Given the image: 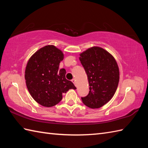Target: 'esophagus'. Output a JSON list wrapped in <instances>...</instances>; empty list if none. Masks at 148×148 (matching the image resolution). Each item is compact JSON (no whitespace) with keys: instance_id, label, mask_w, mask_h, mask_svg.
Returning a JSON list of instances; mask_svg holds the SVG:
<instances>
[{"instance_id":"esophagus-1","label":"esophagus","mask_w":148,"mask_h":148,"mask_svg":"<svg viewBox=\"0 0 148 148\" xmlns=\"http://www.w3.org/2000/svg\"><path fill=\"white\" fill-rule=\"evenodd\" d=\"M72 82L74 84H75V83H76V79H72Z\"/></svg>"}]
</instances>
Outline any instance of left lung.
Wrapping results in <instances>:
<instances>
[{
    "mask_svg": "<svg viewBox=\"0 0 148 148\" xmlns=\"http://www.w3.org/2000/svg\"><path fill=\"white\" fill-rule=\"evenodd\" d=\"M80 56L90 86L88 94L81 100L90 108H99L112 99L117 89L119 79L118 64L110 53L99 47L89 48Z\"/></svg>",
    "mask_w": 148,
    "mask_h": 148,
    "instance_id": "1",
    "label": "left lung"
}]
</instances>
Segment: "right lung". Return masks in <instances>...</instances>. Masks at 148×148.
Listing matches in <instances>:
<instances>
[{
  "instance_id": "add662e5",
  "label": "right lung",
  "mask_w": 148,
  "mask_h": 148,
  "mask_svg": "<svg viewBox=\"0 0 148 148\" xmlns=\"http://www.w3.org/2000/svg\"><path fill=\"white\" fill-rule=\"evenodd\" d=\"M64 59L60 50L53 45L40 48L27 63L25 78L31 96L42 106L52 107L62 99V93L76 89L65 78V69H59Z\"/></svg>"
}]
</instances>
